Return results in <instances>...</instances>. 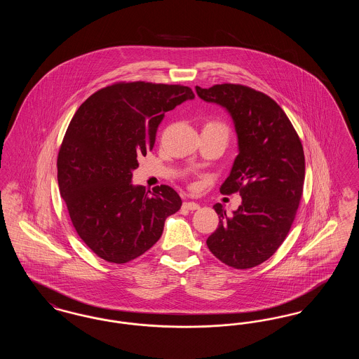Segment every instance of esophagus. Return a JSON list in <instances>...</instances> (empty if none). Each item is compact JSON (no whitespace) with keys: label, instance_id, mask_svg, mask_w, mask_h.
Segmentation results:
<instances>
[{"label":"esophagus","instance_id":"34e87169","mask_svg":"<svg viewBox=\"0 0 359 359\" xmlns=\"http://www.w3.org/2000/svg\"><path fill=\"white\" fill-rule=\"evenodd\" d=\"M183 207H184L186 210H191V211H194V210H199V207H201V205H198V203H195V202H184V203H183Z\"/></svg>","mask_w":359,"mask_h":359}]
</instances>
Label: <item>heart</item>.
<instances>
[{"label": "heart", "instance_id": "obj_1", "mask_svg": "<svg viewBox=\"0 0 359 359\" xmlns=\"http://www.w3.org/2000/svg\"><path fill=\"white\" fill-rule=\"evenodd\" d=\"M203 129H211V130H215L218 133H221L226 141H227V137H229V128L226 126V123H223L221 121L210 120L207 121L205 123V128Z\"/></svg>", "mask_w": 359, "mask_h": 359}]
</instances>
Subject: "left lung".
I'll return each mask as SVG.
<instances>
[{
	"instance_id": "left-lung-1",
	"label": "left lung",
	"mask_w": 359,
	"mask_h": 359,
	"mask_svg": "<svg viewBox=\"0 0 359 359\" xmlns=\"http://www.w3.org/2000/svg\"><path fill=\"white\" fill-rule=\"evenodd\" d=\"M205 102L224 107L234 121L239 154L221 192H239L242 205L207 238L223 264L249 269L273 256L290 233L303 195L306 160L302 141L284 110L266 94L233 83L195 87Z\"/></svg>"
}]
</instances>
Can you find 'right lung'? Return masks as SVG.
<instances>
[{
    "instance_id": "add662e5",
    "label": "right lung",
    "mask_w": 359,
    "mask_h": 359,
    "mask_svg": "<svg viewBox=\"0 0 359 359\" xmlns=\"http://www.w3.org/2000/svg\"><path fill=\"white\" fill-rule=\"evenodd\" d=\"M195 95L187 86L118 82L79 106L57 154V183L72 226L107 262L126 264L160 239L182 199L170 186L132 184L164 114Z\"/></svg>"
}]
</instances>
